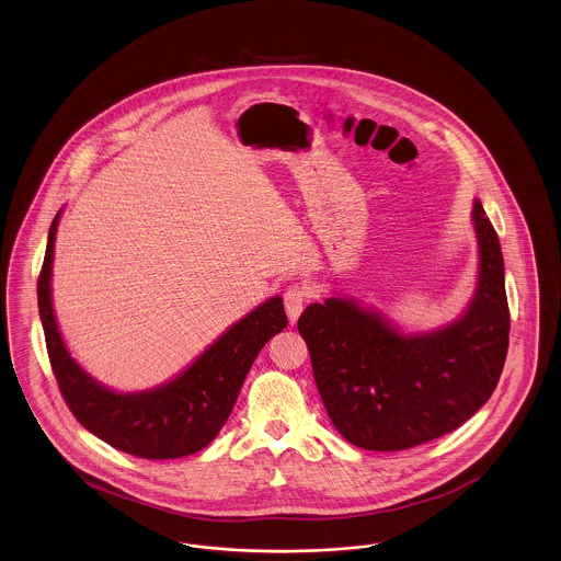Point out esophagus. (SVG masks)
Listing matches in <instances>:
<instances>
[{"label": "esophagus", "mask_w": 561, "mask_h": 561, "mask_svg": "<svg viewBox=\"0 0 561 561\" xmlns=\"http://www.w3.org/2000/svg\"><path fill=\"white\" fill-rule=\"evenodd\" d=\"M307 300H309V291H307L305 286L294 284L288 290L284 291V305H286V313H288L290 323L298 321V317L302 313Z\"/></svg>", "instance_id": "obj_1"}]
</instances>
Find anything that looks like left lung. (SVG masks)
I'll use <instances>...</instances> for the list:
<instances>
[{
	"mask_svg": "<svg viewBox=\"0 0 561 561\" xmlns=\"http://www.w3.org/2000/svg\"><path fill=\"white\" fill-rule=\"evenodd\" d=\"M478 290L461 319L403 336L351 300L309 305L305 337L314 383L337 432L355 447L403 450L457 430L486 403L510 346L503 254L493 224L473 202Z\"/></svg>",
	"mask_w": 561,
	"mask_h": 561,
	"instance_id": "left-lung-1",
	"label": "left lung"
}]
</instances>
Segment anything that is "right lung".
I'll return each mask as SVG.
<instances>
[{
    "instance_id": "right-lung-1",
    "label": "right lung",
    "mask_w": 561,
    "mask_h": 561,
    "mask_svg": "<svg viewBox=\"0 0 561 561\" xmlns=\"http://www.w3.org/2000/svg\"><path fill=\"white\" fill-rule=\"evenodd\" d=\"M58 219L60 213L47 233L37 300L51 371L70 413L111 447L141 459H178L206 447L227 422L261 348L288 325L282 298H270L229 328L175 380L157 390L118 394L75 363L58 332L49 291Z\"/></svg>"
}]
</instances>
